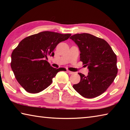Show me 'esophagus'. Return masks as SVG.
<instances>
[{
    "instance_id": "1",
    "label": "esophagus",
    "mask_w": 130,
    "mask_h": 130,
    "mask_svg": "<svg viewBox=\"0 0 130 130\" xmlns=\"http://www.w3.org/2000/svg\"><path fill=\"white\" fill-rule=\"evenodd\" d=\"M67 72H68V73H69V74H74V72L70 71V70H68Z\"/></svg>"
}]
</instances>
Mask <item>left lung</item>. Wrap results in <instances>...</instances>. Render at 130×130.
<instances>
[{
    "mask_svg": "<svg viewBox=\"0 0 130 130\" xmlns=\"http://www.w3.org/2000/svg\"><path fill=\"white\" fill-rule=\"evenodd\" d=\"M80 51V61L88 67V76L79 73L80 83L73 88L84 98H94L106 91L118 73L117 57L104 39L93 35L76 34L70 38Z\"/></svg>",
    "mask_w": 130,
    "mask_h": 130,
    "instance_id": "8db88e82",
    "label": "left lung"
}]
</instances>
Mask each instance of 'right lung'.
<instances>
[{
	"instance_id": "obj_1",
	"label": "right lung",
	"mask_w": 130,
	"mask_h": 130,
	"mask_svg": "<svg viewBox=\"0 0 130 130\" xmlns=\"http://www.w3.org/2000/svg\"><path fill=\"white\" fill-rule=\"evenodd\" d=\"M70 34L42 31L22 39L11 54V67L18 82L28 93H37L45 89L52 79L63 68H54L46 60L54 56V50Z\"/></svg>"
}]
</instances>
